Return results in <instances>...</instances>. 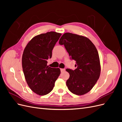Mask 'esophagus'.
I'll list each match as a JSON object with an SVG mask.
<instances>
[{
	"mask_svg": "<svg viewBox=\"0 0 122 122\" xmlns=\"http://www.w3.org/2000/svg\"><path fill=\"white\" fill-rule=\"evenodd\" d=\"M64 71H65V69H61V72H64Z\"/></svg>",
	"mask_w": 122,
	"mask_h": 122,
	"instance_id": "obj_1",
	"label": "esophagus"
}]
</instances>
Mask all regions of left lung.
I'll return each instance as SVG.
<instances>
[{
    "label": "left lung",
    "mask_w": 122,
    "mask_h": 122,
    "mask_svg": "<svg viewBox=\"0 0 122 122\" xmlns=\"http://www.w3.org/2000/svg\"><path fill=\"white\" fill-rule=\"evenodd\" d=\"M59 44L65 46L70 58L76 61L75 70L66 69L70 74L66 81L69 90L77 95L86 94L100 75V62L96 48L87 38L70 32L61 36Z\"/></svg>",
    "instance_id": "obj_1"
}]
</instances>
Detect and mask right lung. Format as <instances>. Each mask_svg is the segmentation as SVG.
I'll use <instances>...</instances> for the list:
<instances>
[{
    "instance_id": "right-lung-1",
    "label": "right lung",
    "mask_w": 122,
    "mask_h": 122,
    "mask_svg": "<svg viewBox=\"0 0 122 122\" xmlns=\"http://www.w3.org/2000/svg\"><path fill=\"white\" fill-rule=\"evenodd\" d=\"M61 34L48 32L33 38L25 48L22 58L23 71L29 87L40 96L49 94L61 74L60 68L49 67L47 60Z\"/></svg>"
}]
</instances>
